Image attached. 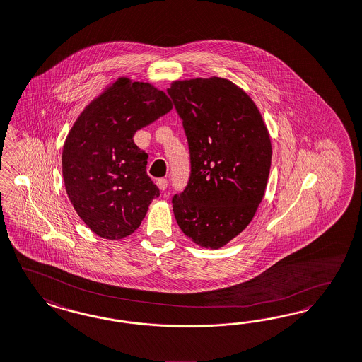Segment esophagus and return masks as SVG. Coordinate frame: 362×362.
<instances>
[{
	"instance_id": "esophagus-1",
	"label": "esophagus",
	"mask_w": 362,
	"mask_h": 362,
	"mask_svg": "<svg viewBox=\"0 0 362 362\" xmlns=\"http://www.w3.org/2000/svg\"><path fill=\"white\" fill-rule=\"evenodd\" d=\"M156 185H158V187L160 188V191L164 192L167 189V186H168V180L164 179V177H160V179L156 180Z\"/></svg>"
}]
</instances>
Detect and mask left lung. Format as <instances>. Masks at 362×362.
I'll return each mask as SVG.
<instances>
[{
  "mask_svg": "<svg viewBox=\"0 0 362 362\" xmlns=\"http://www.w3.org/2000/svg\"><path fill=\"white\" fill-rule=\"evenodd\" d=\"M187 135L191 176L173 199L183 234L221 249L252 221L264 197L272 139L249 93L223 77L175 80L168 88Z\"/></svg>",
  "mask_w": 362,
  "mask_h": 362,
  "instance_id": "left-lung-1",
  "label": "left lung"
}]
</instances>
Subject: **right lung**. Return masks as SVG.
<instances>
[{"mask_svg":"<svg viewBox=\"0 0 362 362\" xmlns=\"http://www.w3.org/2000/svg\"><path fill=\"white\" fill-rule=\"evenodd\" d=\"M171 110L164 90L123 76L76 119L64 143V185L77 215L96 235H131L159 197L146 171L148 155L134 135Z\"/></svg>","mask_w":362,"mask_h":362,"instance_id":"obj_1","label":"right lung"}]
</instances>
